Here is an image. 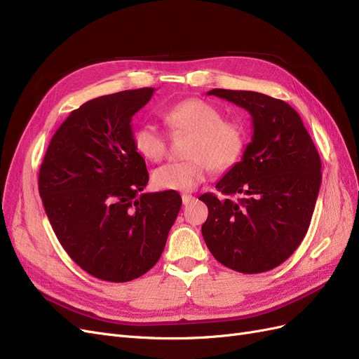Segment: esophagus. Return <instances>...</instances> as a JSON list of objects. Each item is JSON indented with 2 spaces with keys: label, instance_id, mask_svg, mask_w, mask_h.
Returning <instances> with one entry per match:
<instances>
[{
  "label": "esophagus",
  "instance_id": "obj_1",
  "mask_svg": "<svg viewBox=\"0 0 359 359\" xmlns=\"http://www.w3.org/2000/svg\"><path fill=\"white\" fill-rule=\"evenodd\" d=\"M192 200H194V196L191 194H182V203H183V205L189 204Z\"/></svg>",
  "mask_w": 359,
  "mask_h": 359
}]
</instances>
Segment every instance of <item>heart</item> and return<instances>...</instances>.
<instances>
[{"instance_id":"b5f03b06","label":"heart","mask_w":359,"mask_h":359,"mask_svg":"<svg viewBox=\"0 0 359 359\" xmlns=\"http://www.w3.org/2000/svg\"><path fill=\"white\" fill-rule=\"evenodd\" d=\"M172 131L191 133L184 161H172L154 171L159 189L189 192L203 183L212 168L224 171L237 164L245 149V131L236 121L222 118V111L201 98H188L164 111ZM135 152L152 163L167 154V134L154 123H142L133 131Z\"/></svg>"}]
</instances>
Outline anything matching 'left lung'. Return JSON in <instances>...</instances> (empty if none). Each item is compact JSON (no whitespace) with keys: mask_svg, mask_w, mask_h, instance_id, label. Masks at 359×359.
I'll return each mask as SVG.
<instances>
[{"mask_svg":"<svg viewBox=\"0 0 359 359\" xmlns=\"http://www.w3.org/2000/svg\"><path fill=\"white\" fill-rule=\"evenodd\" d=\"M209 95L246 109L253 135L240 163L216 183L221 198L210 192L198 198L209 209L204 241L231 270H273L309 229L322 182L316 146L299 114L282 100L229 89H212Z\"/></svg>","mask_w":359,"mask_h":359,"instance_id":"8db88e82","label":"left lung"}]
</instances>
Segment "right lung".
<instances>
[{
	"mask_svg": "<svg viewBox=\"0 0 359 359\" xmlns=\"http://www.w3.org/2000/svg\"><path fill=\"white\" fill-rule=\"evenodd\" d=\"M154 90H122L73 110L40 167L39 192L57 240L101 280L130 282L152 269L182 205L176 191L143 194L149 172L131 119Z\"/></svg>",
	"mask_w": 359,
	"mask_h": 359,
	"instance_id": "right-lung-1",
	"label": "right lung"
}]
</instances>
